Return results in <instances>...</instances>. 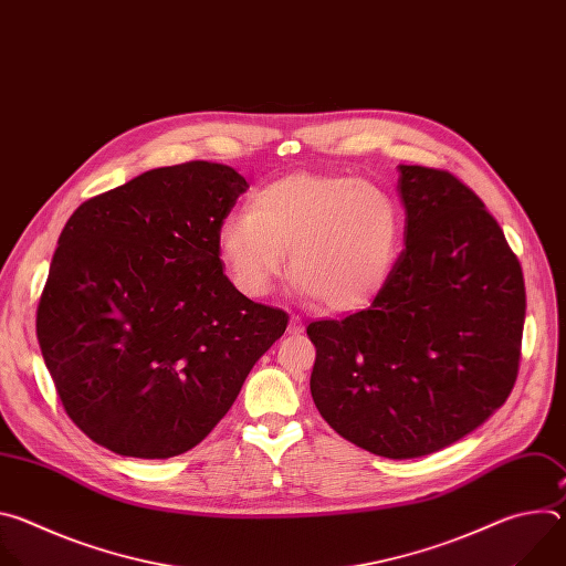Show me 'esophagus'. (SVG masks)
I'll return each instance as SVG.
<instances>
[{"mask_svg":"<svg viewBox=\"0 0 566 566\" xmlns=\"http://www.w3.org/2000/svg\"><path fill=\"white\" fill-rule=\"evenodd\" d=\"M302 332H304V327H302V319H300L297 315H291V322H289V334L297 336V334H302Z\"/></svg>","mask_w":566,"mask_h":566,"instance_id":"34e87169","label":"esophagus"}]
</instances>
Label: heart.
I'll use <instances>...</instances> for the list:
<instances>
[{
	"label": "heart",
	"instance_id": "1",
	"mask_svg": "<svg viewBox=\"0 0 566 566\" xmlns=\"http://www.w3.org/2000/svg\"><path fill=\"white\" fill-rule=\"evenodd\" d=\"M400 217L378 188L338 175L297 172L260 188L249 212L219 223L217 247L230 282L264 297L291 275L334 313H352L385 289L398 255Z\"/></svg>",
	"mask_w": 566,
	"mask_h": 566
}]
</instances>
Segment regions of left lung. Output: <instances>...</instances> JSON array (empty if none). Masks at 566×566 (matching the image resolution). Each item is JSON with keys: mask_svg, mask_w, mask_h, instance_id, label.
Wrapping results in <instances>:
<instances>
[{"mask_svg": "<svg viewBox=\"0 0 566 566\" xmlns=\"http://www.w3.org/2000/svg\"><path fill=\"white\" fill-rule=\"evenodd\" d=\"M406 249L380 295L306 327L311 396L387 459L437 452L502 408L520 371L524 275L497 219L448 170L398 166Z\"/></svg>", "mask_w": 566, "mask_h": 566, "instance_id": "left-lung-1", "label": "left lung"}]
</instances>
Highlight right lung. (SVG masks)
I'll list each match as a JSON object with an SVG mask.
<instances>
[{"instance_id":"1","label":"right lung","mask_w":566,"mask_h":566,"mask_svg":"<svg viewBox=\"0 0 566 566\" xmlns=\"http://www.w3.org/2000/svg\"><path fill=\"white\" fill-rule=\"evenodd\" d=\"M247 179L188 160L87 199L38 302V343L66 417L98 446L168 459L226 417L289 315L223 275L217 232Z\"/></svg>"}]
</instances>
